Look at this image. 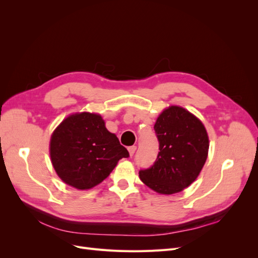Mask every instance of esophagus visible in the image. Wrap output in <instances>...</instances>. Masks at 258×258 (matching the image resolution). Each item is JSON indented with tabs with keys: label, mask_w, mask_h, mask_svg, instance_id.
<instances>
[{
	"label": "esophagus",
	"mask_w": 258,
	"mask_h": 258,
	"mask_svg": "<svg viewBox=\"0 0 258 258\" xmlns=\"http://www.w3.org/2000/svg\"><path fill=\"white\" fill-rule=\"evenodd\" d=\"M128 151H129V154H130V156H132L134 155L135 153H136V151H137V146H130V147H128Z\"/></svg>",
	"instance_id": "34e87169"
}]
</instances>
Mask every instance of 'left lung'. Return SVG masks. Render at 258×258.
<instances>
[{
    "label": "left lung",
    "instance_id": "left-lung-1",
    "mask_svg": "<svg viewBox=\"0 0 258 258\" xmlns=\"http://www.w3.org/2000/svg\"><path fill=\"white\" fill-rule=\"evenodd\" d=\"M154 129L159 153L151 168L140 170V178L158 194L182 191L205 166L209 151L207 130L196 116L175 105L159 115Z\"/></svg>",
    "mask_w": 258,
    "mask_h": 258
}]
</instances>
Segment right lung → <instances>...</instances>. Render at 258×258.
I'll return each mask as SVG.
<instances>
[{"mask_svg":"<svg viewBox=\"0 0 258 258\" xmlns=\"http://www.w3.org/2000/svg\"><path fill=\"white\" fill-rule=\"evenodd\" d=\"M49 152L58 176L77 189H89L105 179L117 162L129 157L126 147L105 128L99 114L70 115L53 131Z\"/></svg>","mask_w":258,"mask_h":258,"instance_id":"add662e5","label":"right lung"}]
</instances>
